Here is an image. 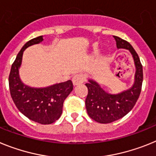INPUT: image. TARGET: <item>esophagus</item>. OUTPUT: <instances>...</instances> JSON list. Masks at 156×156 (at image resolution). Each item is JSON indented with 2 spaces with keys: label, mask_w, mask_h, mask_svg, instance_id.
Segmentation results:
<instances>
[{
  "label": "esophagus",
  "mask_w": 156,
  "mask_h": 156,
  "mask_svg": "<svg viewBox=\"0 0 156 156\" xmlns=\"http://www.w3.org/2000/svg\"><path fill=\"white\" fill-rule=\"evenodd\" d=\"M85 81V77L82 74H75L72 78V82L74 86H77L79 84L82 83Z\"/></svg>",
  "instance_id": "obj_1"
}]
</instances>
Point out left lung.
I'll list each match as a JSON object with an SVG mask.
<instances>
[{"label": "left lung", "instance_id": "obj_1", "mask_svg": "<svg viewBox=\"0 0 156 156\" xmlns=\"http://www.w3.org/2000/svg\"><path fill=\"white\" fill-rule=\"evenodd\" d=\"M118 48L129 50L136 66L134 85L128 90L118 94H110L103 90L98 84L89 80L86 84L88 95L86 108L89 116L100 123H111L124 117L133 109L141 92L143 82V68L137 53L128 41L114 36Z\"/></svg>", "mask_w": 156, "mask_h": 156}]
</instances>
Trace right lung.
<instances>
[{
    "label": "right lung",
    "instance_id": "obj_1",
    "mask_svg": "<svg viewBox=\"0 0 156 156\" xmlns=\"http://www.w3.org/2000/svg\"><path fill=\"white\" fill-rule=\"evenodd\" d=\"M42 41V36H39L24 44L12 65L9 83L11 97L19 111L32 121L48 125L58 120L61 115L63 102L73 90V83L69 80L49 87L37 89L26 86L20 81L19 67L23 51Z\"/></svg>",
    "mask_w": 156,
    "mask_h": 156
}]
</instances>
